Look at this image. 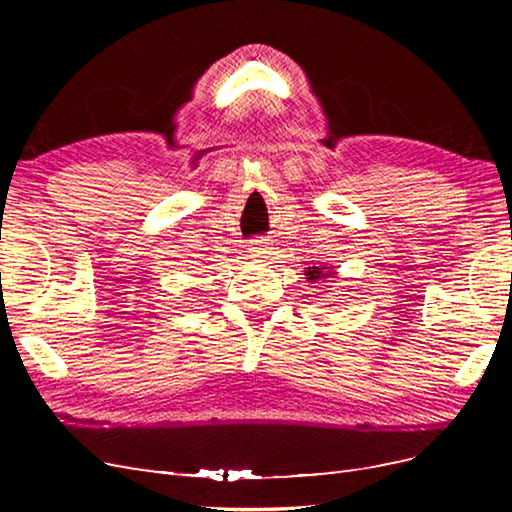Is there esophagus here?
<instances>
[{
	"instance_id": "1",
	"label": "esophagus",
	"mask_w": 512,
	"mask_h": 512,
	"mask_svg": "<svg viewBox=\"0 0 512 512\" xmlns=\"http://www.w3.org/2000/svg\"><path fill=\"white\" fill-rule=\"evenodd\" d=\"M248 253L257 259H266L271 255V244H268V239H253L248 244Z\"/></svg>"
}]
</instances>
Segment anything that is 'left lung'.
I'll return each mask as SVG.
<instances>
[{"label": "left lung", "instance_id": "1", "mask_svg": "<svg viewBox=\"0 0 512 512\" xmlns=\"http://www.w3.org/2000/svg\"><path fill=\"white\" fill-rule=\"evenodd\" d=\"M336 273L332 271V268H327V266H309L307 271H305V280L307 282H311V284H318V282H323L325 277H334Z\"/></svg>", "mask_w": 512, "mask_h": 512}]
</instances>
